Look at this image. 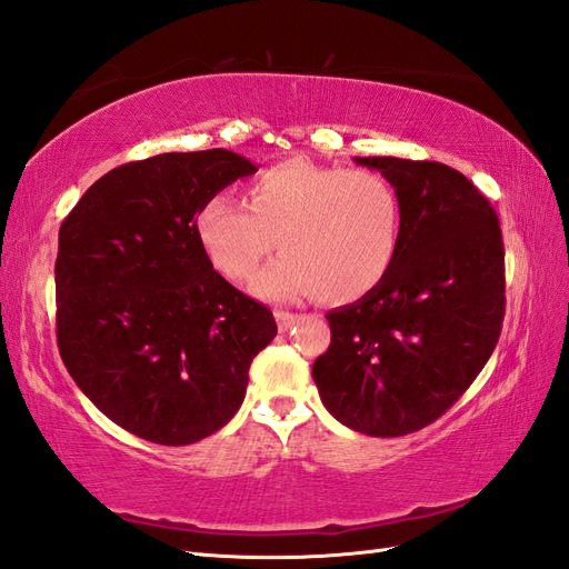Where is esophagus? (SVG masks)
<instances>
[{
	"label": "esophagus",
	"instance_id": "1",
	"mask_svg": "<svg viewBox=\"0 0 569 569\" xmlns=\"http://www.w3.org/2000/svg\"><path fill=\"white\" fill-rule=\"evenodd\" d=\"M274 318H278V327L282 332H287L289 327L299 320L297 313H289V311H274Z\"/></svg>",
	"mask_w": 569,
	"mask_h": 569
}]
</instances>
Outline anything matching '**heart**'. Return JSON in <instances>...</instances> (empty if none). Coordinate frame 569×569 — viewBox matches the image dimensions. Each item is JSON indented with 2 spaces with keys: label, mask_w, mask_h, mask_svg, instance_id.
I'll return each mask as SVG.
<instances>
[{
  "label": "heart",
  "mask_w": 569,
  "mask_h": 569,
  "mask_svg": "<svg viewBox=\"0 0 569 569\" xmlns=\"http://www.w3.org/2000/svg\"><path fill=\"white\" fill-rule=\"evenodd\" d=\"M401 234L403 203L391 180L306 159L263 170L249 184V206L218 192L197 213L199 244L230 282H249L280 244L284 256L256 280L268 301L363 299L387 280Z\"/></svg>",
  "instance_id": "heart-1"
}]
</instances>
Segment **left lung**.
Returning <instances> with one entry per match:
<instances>
[{
	"label": "left lung",
	"instance_id": "obj_1",
	"mask_svg": "<svg viewBox=\"0 0 569 569\" xmlns=\"http://www.w3.org/2000/svg\"><path fill=\"white\" fill-rule=\"evenodd\" d=\"M353 161L399 189L401 249L380 287L325 316L332 341L313 380L341 425L403 437L441 418L491 358L506 316L503 237L489 199L451 166Z\"/></svg>",
	"mask_w": 569,
	"mask_h": 569
}]
</instances>
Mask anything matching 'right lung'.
Returning <instances> with one entry per match:
<instances>
[{"label":"right lung","instance_id":"add662e5","mask_svg":"<svg viewBox=\"0 0 569 569\" xmlns=\"http://www.w3.org/2000/svg\"><path fill=\"white\" fill-rule=\"evenodd\" d=\"M256 163L170 151L99 178L59 230L57 341L80 391L130 435L187 446L228 425L272 313L218 274L201 203Z\"/></svg>","mask_w":569,"mask_h":569}]
</instances>
